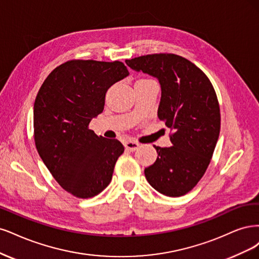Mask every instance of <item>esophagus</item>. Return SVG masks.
<instances>
[{
  "label": "esophagus",
  "mask_w": 259,
  "mask_h": 259,
  "mask_svg": "<svg viewBox=\"0 0 259 259\" xmlns=\"http://www.w3.org/2000/svg\"><path fill=\"white\" fill-rule=\"evenodd\" d=\"M124 147H126L127 151H130V152H133L136 151V149H138L140 147V144L137 143V142L135 141H128L124 143Z\"/></svg>",
  "instance_id": "obj_1"
}]
</instances>
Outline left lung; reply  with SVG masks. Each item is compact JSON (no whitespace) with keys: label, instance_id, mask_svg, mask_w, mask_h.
<instances>
[{"label":"left lung","instance_id":"left-lung-1","mask_svg":"<svg viewBox=\"0 0 259 259\" xmlns=\"http://www.w3.org/2000/svg\"><path fill=\"white\" fill-rule=\"evenodd\" d=\"M126 63L159 80L158 117L172 130L173 145H154L158 157L144 170L145 178L162 195L184 196L204 175L219 140L221 112L214 87L202 70L174 54L145 55Z\"/></svg>","mask_w":259,"mask_h":259}]
</instances>
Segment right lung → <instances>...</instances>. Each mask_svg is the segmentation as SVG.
I'll return each instance as SVG.
<instances>
[{"label": "right lung", "instance_id": "add662e5", "mask_svg": "<svg viewBox=\"0 0 259 259\" xmlns=\"http://www.w3.org/2000/svg\"><path fill=\"white\" fill-rule=\"evenodd\" d=\"M128 75L120 61L74 59L57 66L38 90L35 146L58 184L74 197L93 198L112 180L124 147L97 136L89 122L102 113L107 89Z\"/></svg>", "mask_w": 259, "mask_h": 259}]
</instances>
